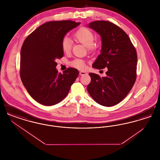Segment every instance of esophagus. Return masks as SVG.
Listing matches in <instances>:
<instances>
[{
  "label": "esophagus",
  "instance_id": "1",
  "mask_svg": "<svg viewBox=\"0 0 160 160\" xmlns=\"http://www.w3.org/2000/svg\"><path fill=\"white\" fill-rule=\"evenodd\" d=\"M79 74H80V76H83V75L87 74V72H85V71H80L79 72Z\"/></svg>",
  "mask_w": 160,
  "mask_h": 160
}]
</instances>
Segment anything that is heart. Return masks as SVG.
I'll return each instance as SVG.
<instances>
[{
	"label": "heart",
	"mask_w": 160,
	"mask_h": 160,
	"mask_svg": "<svg viewBox=\"0 0 160 160\" xmlns=\"http://www.w3.org/2000/svg\"><path fill=\"white\" fill-rule=\"evenodd\" d=\"M74 38L78 42L88 47L89 50L94 49L95 36L90 29L84 27L80 28L74 34ZM62 48L64 53H68L70 52L72 48V42L68 38L65 37L62 39ZM70 65L76 68L83 69L85 63L82 59H76L70 62Z\"/></svg>",
	"instance_id": "obj_1"
}]
</instances>
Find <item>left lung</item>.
I'll return each mask as SVG.
<instances>
[{"label":"left lung","instance_id":"8db88e82","mask_svg":"<svg viewBox=\"0 0 160 160\" xmlns=\"http://www.w3.org/2000/svg\"><path fill=\"white\" fill-rule=\"evenodd\" d=\"M88 26L99 34L102 41L101 54L92 67L108 70L102 77L89 73L91 81L87 90L100 105L115 106L126 97L136 82V48L128 35L113 23L95 21Z\"/></svg>","mask_w":160,"mask_h":160}]
</instances>
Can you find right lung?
<instances>
[{
  "mask_svg": "<svg viewBox=\"0 0 160 160\" xmlns=\"http://www.w3.org/2000/svg\"><path fill=\"white\" fill-rule=\"evenodd\" d=\"M80 23L71 20L44 23L26 38L20 54V78L31 97L44 106H53L64 99L78 76L68 68L58 73L55 60L62 58V41L69 31Z\"/></svg>",
  "mask_w": 160,
  "mask_h": 160,
  "instance_id": "obj_1",
  "label": "right lung"
}]
</instances>
